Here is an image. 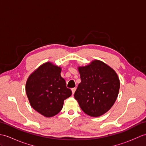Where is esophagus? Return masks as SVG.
I'll return each instance as SVG.
<instances>
[{"instance_id": "34e87169", "label": "esophagus", "mask_w": 146, "mask_h": 146, "mask_svg": "<svg viewBox=\"0 0 146 146\" xmlns=\"http://www.w3.org/2000/svg\"><path fill=\"white\" fill-rule=\"evenodd\" d=\"M75 90H76V88H71V91H72V94H73V95L74 94H75Z\"/></svg>"}]
</instances>
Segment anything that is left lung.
I'll return each mask as SVG.
<instances>
[{
    "label": "left lung",
    "instance_id": "left-lung-1",
    "mask_svg": "<svg viewBox=\"0 0 146 146\" xmlns=\"http://www.w3.org/2000/svg\"><path fill=\"white\" fill-rule=\"evenodd\" d=\"M81 83L74 97L80 108L91 117H99L113 106L120 88V81L112 68L102 61L94 60L78 68Z\"/></svg>",
    "mask_w": 146,
    "mask_h": 146
}]
</instances>
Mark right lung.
Wrapping results in <instances>:
<instances>
[{
  "label": "right lung",
  "mask_w": 146,
  "mask_h": 146,
  "mask_svg": "<svg viewBox=\"0 0 146 146\" xmlns=\"http://www.w3.org/2000/svg\"><path fill=\"white\" fill-rule=\"evenodd\" d=\"M61 68L46 63L29 76L26 91L31 107L38 113L51 117L61 110L65 99L72 94L61 76Z\"/></svg>",
  "instance_id": "1"
}]
</instances>
